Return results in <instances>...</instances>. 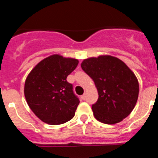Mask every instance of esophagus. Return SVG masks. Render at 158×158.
Returning a JSON list of instances; mask_svg holds the SVG:
<instances>
[{"label":"esophagus","mask_w":158,"mask_h":158,"mask_svg":"<svg viewBox=\"0 0 158 158\" xmlns=\"http://www.w3.org/2000/svg\"><path fill=\"white\" fill-rule=\"evenodd\" d=\"M81 99H83V100H85V94H83L81 96Z\"/></svg>","instance_id":"1"}]
</instances>
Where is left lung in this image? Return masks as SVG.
Listing matches in <instances>:
<instances>
[{
    "instance_id": "obj_1",
    "label": "left lung",
    "mask_w": 158,
    "mask_h": 158,
    "mask_svg": "<svg viewBox=\"0 0 158 158\" xmlns=\"http://www.w3.org/2000/svg\"><path fill=\"white\" fill-rule=\"evenodd\" d=\"M82 69L92 78L98 91V100L92 109L95 118L115 124L127 117L139 97V81L120 59L105 55L85 59Z\"/></svg>"
}]
</instances>
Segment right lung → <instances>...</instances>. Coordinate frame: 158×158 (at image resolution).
I'll return each instance as SVG.
<instances>
[{
    "label": "right lung",
    "instance_id": "add662e5",
    "mask_svg": "<svg viewBox=\"0 0 158 158\" xmlns=\"http://www.w3.org/2000/svg\"><path fill=\"white\" fill-rule=\"evenodd\" d=\"M77 65L78 60L54 54L38 63L27 76L25 98L43 122L59 125L73 118L80 100L66 78Z\"/></svg>",
    "mask_w": 158,
    "mask_h": 158
}]
</instances>
